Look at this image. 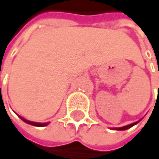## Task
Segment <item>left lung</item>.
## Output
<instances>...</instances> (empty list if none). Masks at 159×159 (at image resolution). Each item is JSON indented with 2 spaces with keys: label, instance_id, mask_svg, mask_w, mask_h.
Returning <instances> with one entry per match:
<instances>
[{
  "label": "left lung",
  "instance_id": "left-lung-1",
  "mask_svg": "<svg viewBox=\"0 0 159 159\" xmlns=\"http://www.w3.org/2000/svg\"><path fill=\"white\" fill-rule=\"evenodd\" d=\"M140 121V120H139ZM139 121H136L134 123H132V124H129V125H126V126H123V127H119V128H113V130H117V131H125V130H128L130 129V128H132L133 126L136 125Z\"/></svg>",
  "mask_w": 159,
  "mask_h": 159
}]
</instances>
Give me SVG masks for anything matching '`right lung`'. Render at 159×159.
Segmentation results:
<instances>
[{
  "label": "right lung",
  "instance_id": "add662e5",
  "mask_svg": "<svg viewBox=\"0 0 159 159\" xmlns=\"http://www.w3.org/2000/svg\"><path fill=\"white\" fill-rule=\"evenodd\" d=\"M19 117L24 121V122H25V123H27V124H29V125H32V126H36V127H45V126H48V124H49V122H46V123H39V122H33V121H29V120H26V119H25L24 117H22V116H20L19 115Z\"/></svg>",
  "mask_w": 159,
  "mask_h": 159
}]
</instances>
